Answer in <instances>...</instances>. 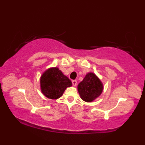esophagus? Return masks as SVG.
Instances as JSON below:
<instances>
[{
  "label": "esophagus",
  "mask_w": 145,
  "mask_h": 145,
  "mask_svg": "<svg viewBox=\"0 0 145 145\" xmlns=\"http://www.w3.org/2000/svg\"><path fill=\"white\" fill-rule=\"evenodd\" d=\"M77 80H72V84L73 86H77Z\"/></svg>",
  "instance_id": "obj_1"
}]
</instances>
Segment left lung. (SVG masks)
<instances>
[{"label":"left lung","mask_w":145,"mask_h":145,"mask_svg":"<svg viewBox=\"0 0 145 145\" xmlns=\"http://www.w3.org/2000/svg\"><path fill=\"white\" fill-rule=\"evenodd\" d=\"M77 90L82 100L86 102H92L102 94L104 85L94 73L89 72L78 84Z\"/></svg>","instance_id":"obj_1"}]
</instances>
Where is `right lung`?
Masks as SVG:
<instances>
[{
    "instance_id": "add662e5",
    "label": "right lung",
    "mask_w": 145,
    "mask_h": 145,
    "mask_svg": "<svg viewBox=\"0 0 145 145\" xmlns=\"http://www.w3.org/2000/svg\"><path fill=\"white\" fill-rule=\"evenodd\" d=\"M40 89L44 96L52 100L62 97L65 89L72 86L71 80L57 67H51L40 77Z\"/></svg>"
}]
</instances>
